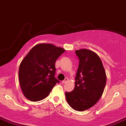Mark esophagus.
I'll return each instance as SVG.
<instances>
[{"label": "esophagus", "instance_id": "obj_1", "mask_svg": "<svg viewBox=\"0 0 126 126\" xmlns=\"http://www.w3.org/2000/svg\"><path fill=\"white\" fill-rule=\"evenodd\" d=\"M68 78H65V79H64V80L62 81V83H63H63H66L67 81H68Z\"/></svg>", "mask_w": 126, "mask_h": 126}]
</instances>
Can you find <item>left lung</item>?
I'll return each instance as SVG.
<instances>
[{
  "mask_svg": "<svg viewBox=\"0 0 126 126\" xmlns=\"http://www.w3.org/2000/svg\"><path fill=\"white\" fill-rule=\"evenodd\" d=\"M79 66L75 78V86L70 93L66 92L67 103L78 111L93 106L101 98L106 83V75L101 60L91 50L75 51Z\"/></svg>",
  "mask_w": 126,
  "mask_h": 126,
  "instance_id": "1",
  "label": "left lung"
}]
</instances>
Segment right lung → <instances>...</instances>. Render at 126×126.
<instances>
[{"label":"right lung","instance_id":"1","mask_svg":"<svg viewBox=\"0 0 126 126\" xmlns=\"http://www.w3.org/2000/svg\"><path fill=\"white\" fill-rule=\"evenodd\" d=\"M65 50L50 43L34 46L20 63L18 78L21 90L31 101H39L50 94L59 81L55 77V62Z\"/></svg>","mask_w":126,"mask_h":126}]
</instances>
